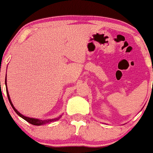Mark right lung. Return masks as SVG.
<instances>
[{
	"mask_svg": "<svg viewBox=\"0 0 153 153\" xmlns=\"http://www.w3.org/2000/svg\"><path fill=\"white\" fill-rule=\"evenodd\" d=\"M5 85H6V81H5ZM6 91H7V95H8V100H9V102H10V104H11V105H12V108L14 109V111H16V114H17L18 115H19L21 118H23V120H25L26 121H27L28 123H30V124H32V125H35V126H40V125H42V124L45 123H48V122H52V121H56V120H57L58 119H59V118H58V119H54V120H37V119H33V118H29V117H27V116H24V115H23L22 114H20V113L19 112V111H17L16 108H15V107L13 106L12 101H11V100H10V97H9V94H8V89H7V88H6Z\"/></svg>",
	"mask_w": 153,
	"mask_h": 153,
	"instance_id": "obj_1",
	"label": "right lung"
}]
</instances>
